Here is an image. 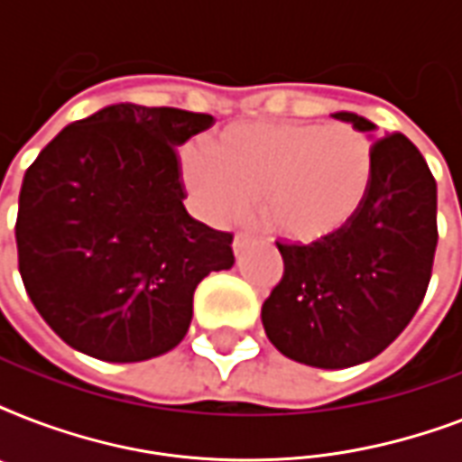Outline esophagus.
Segmentation results:
<instances>
[{
	"label": "esophagus",
	"mask_w": 462,
	"mask_h": 462,
	"mask_svg": "<svg viewBox=\"0 0 462 462\" xmlns=\"http://www.w3.org/2000/svg\"><path fill=\"white\" fill-rule=\"evenodd\" d=\"M249 242H252V235H246V232H237V235H235V239H232V249H235V254H242Z\"/></svg>",
	"instance_id": "esophagus-1"
}]
</instances>
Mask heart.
Masks as SVG:
<instances>
[{
  "mask_svg": "<svg viewBox=\"0 0 462 462\" xmlns=\"http://www.w3.org/2000/svg\"><path fill=\"white\" fill-rule=\"evenodd\" d=\"M181 181L210 223L245 217L259 199L268 230L290 242H319L365 206L374 148L350 125L249 122L225 129L216 151L184 148Z\"/></svg>",
  "mask_w": 462,
  "mask_h": 462,
  "instance_id": "heart-1",
  "label": "heart"
}]
</instances>
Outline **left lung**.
I'll return each mask as SVG.
<instances>
[{
	"mask_svg": "<svg viewBox=\"0 0 462 462\" xmlns=\"http://www.w3.org/2000/svg\"><path fill=\"white\" fill-rule=\"evenodd\" d=\"M359 132L376 125L336 112ZM374 181L343 230L311 245H281L285 273L261 307L268 340L319 369L369 362L401 336L422 304L437 252V181L415 143H374Z\"/></svg>",
	"mask_w": 462,
	"mask_h": 462,
	"instance_id": "obj_1",
	"label": "left lung"
}]
</instances>
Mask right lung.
Listing matches in <instances>:
<instances>
[{
  "label": "right lung",
  "instance_id": "add662e5",
  "mask_svg": "<svg viewBox=\"0 0 462 462\" xmlns=\"http://www.w3.org/2000/svg\"><path fill=\"white\" fill-rule=\"evenodd\" d=\"M210 115L119 103L64 126L25 170L18 271L47 326L105 362H143L187 336L194 290L235 263L230 232L184 208L174 146Z\"/></svg>",
  "mask_w": 462,
  "mask_h": 462
}]
</instances>
